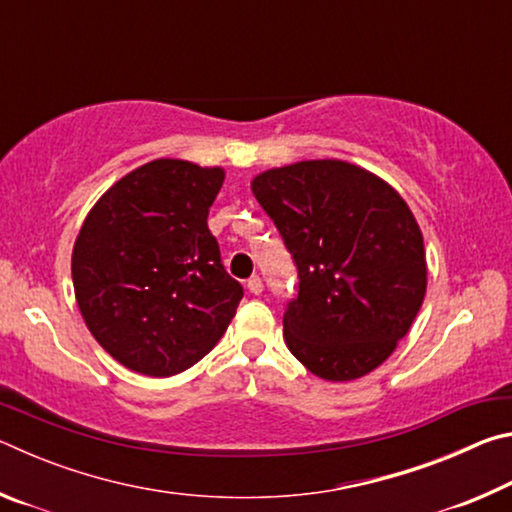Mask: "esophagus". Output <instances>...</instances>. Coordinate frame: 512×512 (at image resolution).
I'll return each mask as SVG.
<instances>
[{
  "instance_id": "obj_1",
  "label": "esophagus",
  "mask_w": 512,
  "mask_h": 512,
  "mask_svg": "<svg viewBox=\"0 0 512 512\" xmlns=\"http://www.w3.org/2000/svg\"><path fill=\"white\" fill-rule=\"evenodd\" d=\"M246 287H248V291H250V293H255V296H259V293L264 291V282H262V277H259V275H253V277H250V280H248Z\"/></svg>"
}]
</instances>
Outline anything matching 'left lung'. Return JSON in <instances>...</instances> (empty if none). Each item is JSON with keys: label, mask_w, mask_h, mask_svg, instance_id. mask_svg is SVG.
<instances>
[{"label": "left lung", "mask_w": 512, "mask_h": 512, "mask_svg": "<svg viewBox=\"0 0 512 512\" xmlns=\"http://www.w3.org/2000/svg\"><path fill=\"white\" fill-rule=\"evenodd\" d=\"M298 266L284 341L327 381L381 366L427 293V257L409 205L375 173L343 160L268 169L250 183Z\"/></svg>", "instance_id": "8db88e82"}]
</instances>
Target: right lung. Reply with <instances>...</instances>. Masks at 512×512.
<instances>
[{
  "label": "right lung",
  "instance_id": "1",
  "mask_svg": "<svg viewBox=\"0 0 512 512\" xmlns=\"http://www.w3.org/2000/svg\"><path fill=\"white\" fill-rule=\"evenodd\" d=\"M221 167L160 158L126 173L85 216L72 253L81 316L112 359L178 375L210 352L244 289L225 273L207 214Z\"/></svg>",
  "mask_w": 512,
  "mask_h": 512
}]
</instances>
